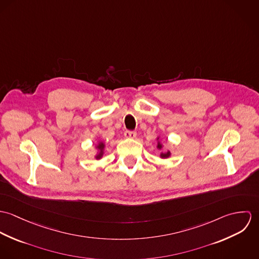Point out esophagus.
Instances as JSON below:
<instances>
[{
    "mask_svg": "<svg viewBox=\"0 0 259 259\" xmlns=\"http://www.w3.org/2000/svg\"><path fill=\"white\" fill-rule=\"evenodd\" d=\"M124 137L127 139H135L137 137V132L135 131H125L124 132Z\"/></svg>",
    "mask_w": 259,
    "mask_h": 259,
    "instance_id": "1",
    "label": "esophagus"
}]
</instances>
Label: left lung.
Masks as SVG:
<instances>
[{
  "label": "left lung",
  "instance_id": "8db88e82",
  "mask_svg": "<svg viewBox=\"0 0 259 259\" xmlns=\"http://www.w3.org/2000/svg\"><path fill=\"white\" fill-rule=\"evenodd\" d=\"M157 148H159V149L162 148V146H161V144H160V143H158V144H157ZM169 155H170V152H169V151H167V152H165V153H161V154H160V156H161V157H168Z\"/></svg>",
  "mask_w": 259,
  "mask_h": 259
}]
</instances>
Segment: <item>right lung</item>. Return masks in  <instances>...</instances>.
Segmentation results:
<instances>
[{
	"label": "right lung",
	"mask_w": 259,
	"mask_h": 259,
	"mask_svg": "<svg viewBox=\"0 0 259 259\" xmlns=\"http://www.w3.org/2000/svg\"><path fill=\"white\" fill-rule=\"evenodd\" d=\"M98 148H99L101 151H100V153L97 155V158H100V157L103 155V150H104V144H102V143H101V144L98 146Z\"/></svg>",
	"instance_id": "right-lung-1"
}]
</instances>
